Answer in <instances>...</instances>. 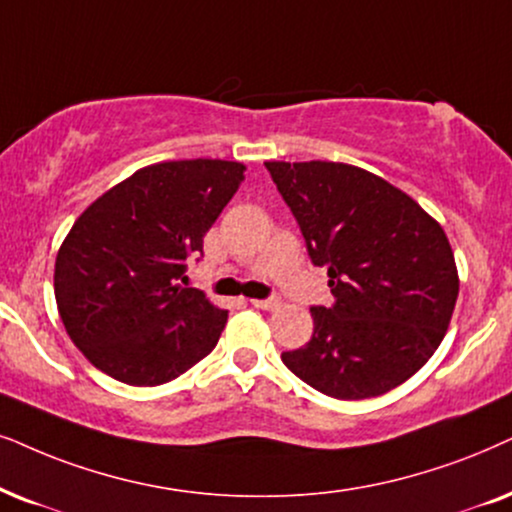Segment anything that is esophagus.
<instances>
[{
  "mask_svg": "<svg viewBox=\"0 0 512 512\" xmlns=\"http://www.w3.org/2000/svg\"><path fill=\"white\" fill-rule=\"evenodd\" d=\"M251 305H254V308H261V310H275L277 305H280V301H277L275 296H270V298H251Z\"/></svg>",
  "mask_w": 512,
  "mask_h": 512,
  "instance_id": "34e87169",
  "label": "esophagus"
}]
</instances>
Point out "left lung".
<instances>
[{
	"label": "left lung",
	"mask_w": 512,
	"mask_h": 512,
	"mask_svg": "<svg viewBox=\"0 0 512 512\" xmlns=\"http://www.w3.org/2000/svg\"><path fill=\"white\" fill-rule=\"evenodd\" d=\"M334 303L313 305V336L282 353L289 371L336 400L388 393L430 360L459 296L440 223L369 171L338 162H265Z\"/></svg>",
	"instance_id": "left-lung-1"
}]
</instances>
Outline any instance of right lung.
<instances>
[{
	"instance_id": "1",
	"label": "right lung",
	"mask_w": 512,
	"mask_h": 512,
	"mask_svg": "<svg viewBox=\"0 0 512 512\" xmlns=\"http://www.w3.org/2000/svg\"><path fill=\"white\" fill-rule=\"evenodd\" d=\"M242 174L225 159L152 164L77 218L53 287L65 331L94 367L162 386L216 348L228 313L185 287V272Z\"/></svg>"
}]
</instances>
